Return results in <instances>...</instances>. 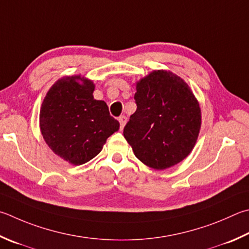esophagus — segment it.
I'll return each mask as SVG.
<instances>
[{"label": "esophagus", "instance_id": "esophagus-1", "mask_svg": "<svg viewBox=\"0 0 249 249\" xmlns=\"http://www.w3.org/2000/svg\"><path fill=\"white\" fill-rule=\"evenodd\" d=\"M126 121H127V119H126L125 115H122V116L119 117V122H120V124H121V129H123V127H124L125 124H126Z\"/></svg>", "mask_w": 249, "mask_h": 249}]
</instances>
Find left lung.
Masks as SVG:
<instances>
[{"label": "left lung", "instance_id": "8db88e82", "mask_svg": "<svg viewBox=\"0 0 249 249\" xmlns=\"http://www.w3.org/2000/svg\"><path fill=\"white\" fill-rule=\"evenodd\" d=\"M137 110L124 127L134 155L155 170L183 161L195 147L201 127L199 102L174 73L153 71L136 83Z\"/></svg>", "mask_w": 249, "mask_h": 249}]
</instances>
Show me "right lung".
Returning <instances> with one entry per match:
<instances>
[{
	"instance_id": "obj_1",
	"label": "right lung",
	"mask_w": 249,
	"mask_h": 249,
	"mask_svg": "<svg viewBox=\"0 0 249 249\" xmlns=\"http://www.w3.org/2000/svg\"><path fill=\"white\" fill-rule=\"evenodd\" d=\"M92 80L65 76L49 89L40 109L39 123L49 148L71 164L81 165L100 153L120 123L102 100L93 98Z\"/></svg>"
}]
</instances>
